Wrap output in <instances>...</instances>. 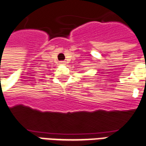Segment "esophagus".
Segmentation results:
<instances>
[{
    "mask_svg": "<svg viewBox=\"0 0 146 146\" xmlns=\"http://www.w3.org/2000/svg\"><path fill=\"white\" fill-rule=\"evenodd\" d=\"M61 65H65V62H61Z\"/></svg>",
    "mask_w": 146,
    "mask_h": 146,
    "instance_id": "1",
    "label": "esophagus"
}]
</instances>
